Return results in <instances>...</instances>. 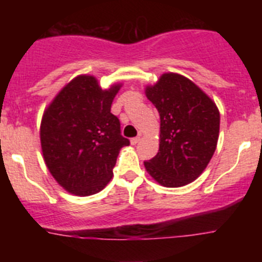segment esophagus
Masks as SVG:
<instances>
[{
	"mask_svg": "<svg viewBox=\"0 0 262 262\" xmlns=\"http://www.w3.org/2000/svg\"><path fill=\"white\" fill-rule=\"evenodd\" d=\"M139 142H140V135L136 136V138H133V139H131V144H133V145L138 144Z\"/></svg>",
	"mask_w": 262,
	"mask_h": 262,
	"instance_id": "esophagus-1",
	"label": "esophagus"
}]
</instances>
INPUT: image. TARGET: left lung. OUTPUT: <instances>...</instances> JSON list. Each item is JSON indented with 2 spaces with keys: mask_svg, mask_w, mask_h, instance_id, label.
Instances as JSON below:
<instances>
[{
  "mask_svg": "<svg viewBox=\"0 0 262 262\" xmlns=\"http://www.w3.org/2000/svg\"><path fill=\"white\" fill-rule=\"evenodd\" d=\"M160 114V145L147 172L165 187H180L200 177L210 163L219 138L221 115L215 102L193 81L164 73L145 88Z\"/></svg>",
  "mask_w": 262,
  "mask_h": 262,
  "instance_id": "left-lung-1",
  "label": "left lung"
}]
</instances>
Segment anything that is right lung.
<instances>
[{"label":"right lung","mask_w":262,"mask_h":262,"mask_svg":"<svg viewBox=\"0 0 262 262\" xmlns=\"http://www.w3.org/2000/svg\"><path fill=\"white\" fill-rule=\"evenodd\" d=\"M122 84L103 90L93 76L81 75L60 90L45 110L40 144L52 177L67 191L86 196L113 178L120 148L129 145L110 113Z\"/></svg>","instance_id":"add662e5"}]
</instances>
